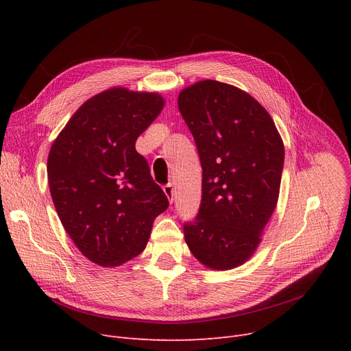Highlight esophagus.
Masks as SVG:
<instances>
[{
    "mask_svg": "<svg viewBox=\"0 0 351 351\" xmlns=\"http://www.w3.org/2000/svg\"><path fill=\"white\" fill-rule=\"evenodd\" d=\"M163 192H165L166 196H168L169 202L172 204V202H173V185H172V183H168V185H165L163 186Z\"/></svg>",
    "mask_w": 351,
    "mask_h": 351,
    "instance_id": "34e87169",
    "label": "esophagus"
}]
</instances>
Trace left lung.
Masks as SVG:
<instances>
[{"label": "left lung", "mask_w": 351, "mask_h": 351, "mask_svg": "<svg viewBox=\"0 0 351 351\" xmlns=\"http://www.w3.org/2000/svg\"><path fill=\"white\" fill-rule=\"evenodd\" d=\"M178 106L202 165V200L183 233L196 259L225 270L246 262L278 204L285 146L267 110L212 80L183 89Z\"/></svg>", "instance_id": "obj_1"}]
</instances>
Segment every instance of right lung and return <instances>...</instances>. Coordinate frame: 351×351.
Segmentation results:
<instances>
[{
    "mask_svg": "<svg viewBox=\"0 0 351 351\" xmlns=\"http://www.w3.org/2000/svg\"><path fill=\"white\" fill-rule=\"evenodd\" d=\"M163 98L112 88L88 99L51 146L53 206L77 247L101 266H119L146 246L169 200L135 149Z\"/></svg>",
    "mask_w": 351,
    "mask_h": 351,
    "instance_id": "add662e5",
    "label": "right lung"
}]
</instances>
